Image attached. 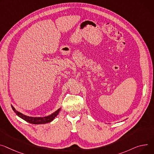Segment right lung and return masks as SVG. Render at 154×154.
<instances>
[{
    "label": "right lung",
    "mask_w": 154,
    "mask_h": 154,
    "mask_svg": "<svg viewBox=\"0 0 154 154\" xmlns=\"http://www.w3.org/2000/svg\"><path fill=\"white\" fill-rule=\"evenodd\" d=\"M11 108L13 110V111L15 112L16 114L19 117H20L21 119L26 121L27 122H29V123H32V124H36V125L45 124V123L51 122L52 120H53L54 119V118L56 117L58 115L60 111L61 110V108H60L54 112L52 113L51 114H50L48 116H45V117H29V116H26V115L20 112L17 110L15 109V108L12 105H11Z\"/></svg>",
    "instance_id": "1"
}]
</instances>
